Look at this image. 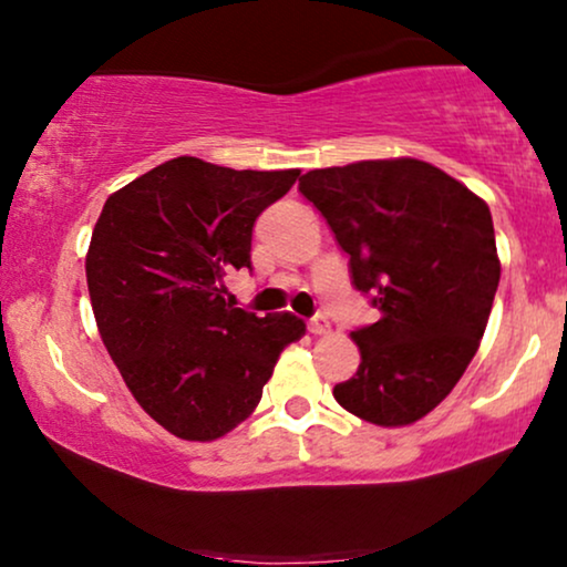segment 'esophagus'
<instances>
[{"label": "esophagus", "mask_w": 567, "mask_h": 567, "mask_svg": "<svg viewBox=\"0 0 567 567\" xmlns=\"http://www.w3.org/2000/svg\"><path fill=\"white\" fill-rule=\"evenodd\" d=\"M309 330H311V333H315V336H328V333H330V322H328V317H324V315H317L315 320L309 322Z\"/></svg>", "instance_id": "1"}]
</instances>
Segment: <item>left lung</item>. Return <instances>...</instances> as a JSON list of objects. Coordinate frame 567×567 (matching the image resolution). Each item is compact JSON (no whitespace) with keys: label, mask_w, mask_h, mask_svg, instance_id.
Returning a JSON list of instances; mask_svg holds the SVG:
<instances>
[{"label":"left lung","mask_w":567,"mask_h":567,"mask_svg":"<svg viewBox=\"0 0 567 567\" xmlns=\"http://www.w3.org/2000/svg\"><path fill=\"white\" fill-rule=\"evenodd\" d=\"M379 320L351 333L360 368L338 405L375 426H410L453 392L496 296L501 261L491 207L424 159H362L309 171L298 184Z\"/></svg>","instance_id":"left-lung-1"}]
</instances>
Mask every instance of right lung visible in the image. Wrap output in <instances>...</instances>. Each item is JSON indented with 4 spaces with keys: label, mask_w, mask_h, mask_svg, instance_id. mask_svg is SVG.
<instances>
[{
    "label": "right lung",
    "mask_w": 567,
    "mask_h": 567,
    "mask_svg": "<svg viewBox=\"0 0 567 567\" xmlns=\"http://www.w3.org/2000/svg\"><path fill=\"white\" fill-rule=\"evenodd\" d=\"M301 171H231L175 157L103 205L84 271L97 333L130 394L162 429L213 442L261 402L285 347L306 324L256 317L224 279L250 269L252 224Z\"/></svg>",
    "instance_id": "add662e5"
}]
</instances>
